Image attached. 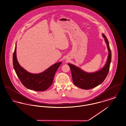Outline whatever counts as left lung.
Here are the masks:
<instances>
[{"label":"left lung","mask_w":126,"mask_h":126,"mask_svg":"<svg viewBox=\"0 0 126 126\" xmlns=\"http://www.w3.org/2000/svg\"><path fill=\"white\" fill-rule=\"evenodd\" d=\"M102 36L107 44L109 54L105 65L100 70L93 73H87L74 64L68 63L71 69L74 84L81 89H90L99 85L103 82L109 73L111 61V51L108 39L104 34H102Z\"/></svg>","instance_id":"left-lung-1"}]
</instances>
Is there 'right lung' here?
<instances>
[{
  "label": "right lung",
  "instance_id": "add662e5",
  "mask_svg": "<svg viewBox=\"0 0 126 126\" xmlns=\"http://www.w3.org/2000/svg\"><path fill=\"white\" fill-rule=\"evenodd\" d=\"M17 45L13 55L14 69L21 83L27 88L36 91H44L52 84L54 76L62 62L52 65L46 70L39 74L31 73L19 64L16 54Z\"/></svg>",
  "mask_w": 126,
  "mask_h": 126
}]
</instances>
